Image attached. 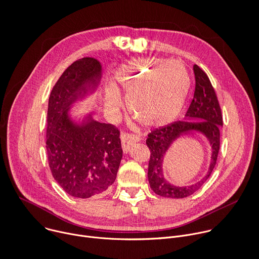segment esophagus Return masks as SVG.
I'll use <instances>...</instances> for the list:
<instances>
[{"instance_id": "obj_1", "label": "esophagus", "mask_w": 259, "mask_h": 259, "mask_svg": "<svg viewBox=\"0 0 259 259\" xmlns=\"http://www.w3.org/2000/svg\"><path fill=\"white\" fill-rule=\"evenodd\" d=\"M141 141V137L138 135L133 134H121V143H122V150L126 154L130 151L131 146L134 143H138Z\"/></svg>"}]
</instances>
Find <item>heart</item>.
<instances>
[{"label":"heart","mask_w":259,"mask_h":259,"mask_svg":"<svg viewBox=\"0 0 259 259\" xmlns=\"http://www.w3.org/2000/svg\"><path fill=\"white\" fill-rule=\"evenodd\" d=\"M127 98L134 117L146 126H163L181 113L190 89V77L183 63L164 59H134L123 64L116 75ZM107 106L121 107L116 91L106 97Z\"/></svg>","instance_id":"b5f03b06"}]
</instances>
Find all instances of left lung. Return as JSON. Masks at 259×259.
<instances>
[{"label": "left lung", "instance_id": "8db88e82", "mask_svg": "<svg viewBox=\"0 0 259 259\" xmlns=\"http://www.w3.org/2000/svg\"><path fill=\"white\" fill-rule=\"evenodd\" d=\"M195 74V93L191 105L185 115V121H177L165 127L156 128L148 135L146 141L151 151L148 166V181L155 194L166 198H185L199 190L211 175L220 151L221 130L223 126L222 110L214 89L207 76L198 65L193 66ZM198 132L210 143L211 163L205 174L194 184L177 186L164 177L163 161L173 143L183 136H192Z\"/></svg>", "mask_w": 259, "mask_h": 259}]
</instances>
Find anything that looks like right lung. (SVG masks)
I'll list each match as a JSON object with an SVG mask.
<instances>
[{"label": "right lung", "instance_id": "obj_1", "mask_svg": "<svg viewBox=\"0 0 259 259\" xmlns=\"http://www.w3.org/2000/svg\"><path fill=\"white\" fill-rule=\"evenodd\" d=\"M99 60L85 57L73 62L51 92L48 105L46 149L58 185L70 196L91 198L106 192L115 182L122 158L119 131L88 113L72 115L74 104L93 95L102 78Z\"/></svg>", "mask_w": 259, "mask_h": 259}]
</instances>
